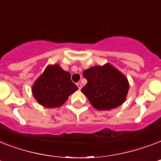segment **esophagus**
Instances as JSON below:
<instances>
[{"mask_svg": "<svg viewBox=\"0 0 161 161\" xmlns=\"http://www.w3.org/2000/svg\"><path fill=\"white\" fill-rule=\"evenodd\" d=\"M77 86H78V89H79V90H80L81 88H82V84H81L80 83H77Z\"/></svg>", "mask_w": 161, "mask_h": 161, "instance_id": "34e87169", "label": "esophagus"}]
</instances>
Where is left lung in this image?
Listing matches in <instances>:
<instances>
[{
    "instance_id": "8db88e82",
    "label": "left lung",
    "mask_w": 161,
    "mask_h": 161,
    "mask_svg": "<svg viewBox=\"0 0 161 161\" xmlns=\"http://www.w3.org/2000/svg\"><path fill=\"white\" fill-rule=\"evenodd\" d=\"M88 83L81 91L98 110H110L126 99L130 84L127 78L109 63L83 71Z\"/></svg>"
}]
</instances>
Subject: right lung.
Instances as JSON below:
<instances>
[{
    "label": "right lung",
    "mask_w": 161,
    "mask_h": 161,
    "mask_svg": "<svg viewBox=\"0 0 161 161\" xmlns=\"http://www.w3.org/2000/svg\"><path fill=\"white\" fill-rule=\"evenodd\" d=\"M78 89L70 73L58 64L47 66L31 88L36 100L46 108L60 107Z\"/></svg>",
    "instance_id": "add662e5"
}]
</instances>
